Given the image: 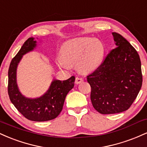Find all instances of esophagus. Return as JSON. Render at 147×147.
Returning a JSON list of instances; mask_svg holds the SVG:
<instances>
[{"mask_svg":"<svg viewBox=\"0 0 147 147\" xmlns=\"http://www.w3.org/2000/svg\"><path fill=\"white\" fill-rule=\"evenodd\" d=\"M82 82H83V79L81 78V77H76V78H75V84H79L82 83Z\"/></svg>","mask_w":147,"mask_h":147,"instance_id":"esophagus-1","label":"esophagus"}]
</instances>
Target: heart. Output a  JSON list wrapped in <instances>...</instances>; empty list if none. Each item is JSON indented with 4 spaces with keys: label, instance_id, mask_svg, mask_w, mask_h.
<instances>
[{
    "label": "heart",
    "instance_id": "heart-1",
    "mask_svg": "<svg viewBox=\"0 0 147 147\" xmlns=\"http://www.w3.org/2000/svg\"><path fill=\"white\" fill-rule=\"evenodd\" d=\"M106 50L102 40L91 37L75 38L63 45L61 55L57 57V63L65 69L76 64L81 72H92L102 65Z\"/></svg>",
    "mask_w": 147,
    "mask_h": 147
}]
</instances>
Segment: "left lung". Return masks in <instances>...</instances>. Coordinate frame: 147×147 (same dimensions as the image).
<instances>
[{"mask_svg":"<svg viewBox=\"0 0 147 147\" xmlns=\"http://www.w3.org/2000/svg\"><path fill=\"white\" fill-rule=\"evenodd\" d=\"M117 48L108 54L102 65L87 76L90 99L101 114H113L129 109L142 84L141 61L127 40L113 32Z\"/></svg>","mask_w":147,"mask_h":147,"instance_id":"left-lung-1","label":"left lung"}]
</instances>
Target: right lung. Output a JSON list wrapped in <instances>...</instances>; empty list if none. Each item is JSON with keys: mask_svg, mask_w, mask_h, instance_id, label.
Returning <instances> with one entry per match:
<instances>
[{"mask_svg": "<svg viewBox=\"0 0 147 147\" xmlns=\"http://www.w3.org/2000/svg\"><path fill=\"white\" fill-rule=\"evenodd\" d=\"M36 46L35 38H29L11 60L8 70V95L11 103L25 118L34 122H45L55 119L61 112L65 97L74 87L75 77L72 76L64 81L54 79L48 91L38 98L23 96L16 83V69L23 55L32 51Z\"/></svg>", "mask_w": 147, "mask_h": 147, "instance_id": "1", "label": "right lung"}]
</instances>
